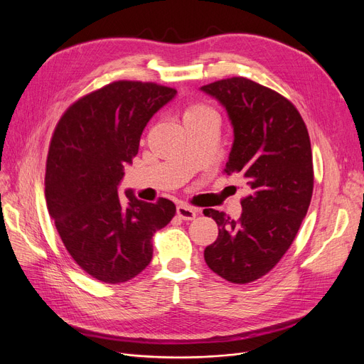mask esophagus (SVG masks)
Wrapping results in <instances>:
<instances>
[{
	"label": "esophagus",
	"mask_w": 364,
	"mask_h": 364,
	"mask_svg": "<svg viewBox=\"0 0 364 364\" xmlns=\"http://www.w3.org/2000/svg\"><path fill=\"white\" fill-rule=\"evenodd\" d=\"M177 215L181 218V220H186V221H190V220H195L196 215H198V211L193 208H190L187 205H178L177 206Z\"/></svg>",
	"instance_id": "obj_1"
}]
</instances>
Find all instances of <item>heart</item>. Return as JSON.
<instances>
[{
  "label": "heart",
  "mask_w": 364,
  "mask_h": 364,
  "mask_svg": "<svg viewBox=\"0 0 364 364\" xmlns=\"http://www.w3.org/2000/svg\"><path fill=\"white\" fill-rule=\"evenodd\" d=\"M206 112H211V109L203 106V105H190L184 112V118L198 117V114H202V113H206Z\"/></svg>",
  "instance_id": "b5f03b06"
}]
</instances>
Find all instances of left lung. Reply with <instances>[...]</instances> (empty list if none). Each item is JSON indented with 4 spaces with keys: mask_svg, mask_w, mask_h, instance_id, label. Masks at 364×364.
<instances>
[{
    "mask_svg": "<svg viewBox=\"0 0 364 364\" xmlns=\"http://www.w3.org/2000/svg\"><path fill=\"white\" fill-rule=\"evenodd\" d=\"M227 112L233 144L224 172L250 190L239 221L215 209L218 239L203 252L209 269L232 283L269 273L289 250L313 195V155L307 127L279 92L235 76L200 87Z\"/></svg>",
    "mask_w": 364,
    "mask_h": 364,
    "instance_id": "1",
    "label": "left lung"
}]
</instances>
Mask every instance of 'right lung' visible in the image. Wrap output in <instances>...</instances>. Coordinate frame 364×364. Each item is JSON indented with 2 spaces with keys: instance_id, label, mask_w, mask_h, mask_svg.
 Segmentation results:
<instances>
[{
  "instance_id": "add662e5",
  "label": "right lung",
  "mask_w": 364,
  "mask_h": 364,
  "mask_svg": "<svg viewBox=\"0 0 364 364\" xmlns=\"http://www.w3.org/2000/svg\"><path fill=\"white\" fill-rule=\"evenodd\" d=\"M153 82H112L75 102L57 124L47 159L46 199L68 252L103 283L140 274L153 255L151 237L176 215L168 199L118 195L124 166L139 153L144 127L176 97Z\"/></svg>"
}]
</instances>
